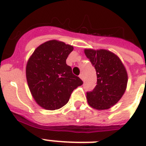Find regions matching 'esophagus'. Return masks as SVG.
Listing matches in <instances>:
<instances>
[{"label":"esophagus","mask_w":146,"mask_h":146,"mask_svg":"<svg viewBox=\"0 0 146 146\" xmlns=\"http://www.w3.org/2000/svg\"><path fill=\"white\" fill-rule=\"evenodd\" d=\"M80 78L82 80H84V77H83V75H82V74H80Z\"/></svg>","instance_id":"obj_1"}]
</instances>
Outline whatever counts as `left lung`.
I'll use <instances>...</instances> for the list:
<instances>
[{"mask_svg":"<svg viewBox=\"0 0 146 146\" xmlns=\"http://www.w3.org/2000/svg\"><path fill=\"white\" fill-rule=\"evenodd\" d=\"M84 51L97 74V85L86 93L88 103L98 110L110 108L124 94L128 80L127 70L120 58L109 50L86 49Z\"/></svg>","mask_w":146,"mask_h":146,"instance_id":"8db88e82","label":"left lung"}]
</instances>
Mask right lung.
<instances>
[{
    "label": "right lung",
    "instance_id": "1",
    "mask_svg": "<svg viewBox=\"0 0 146 146\" xmlns=\"http://www.w3.org/2000/svg\"><path fill=\"white\" fill-rule=\"evenodd\" d=\"M73 47L51 40L39 45L29 59L26 80L34 99L47 110H57L68 102L71 94L83 82L66 64Z\"/></svg>",
    "mask_w": 146,
    "mask_h": 146
}]
</instances>
